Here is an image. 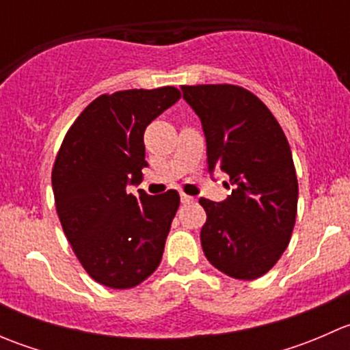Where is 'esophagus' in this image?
Segmentation results:
<instances>
[{
    "instance_id": "obj_1",
    "label": "esophagus",
    "mask_w": 350,
    "mask_h": 350,
    "mask_svg": "<svg viewBox=\"0 0 350 350\" xmlns=\"http://www.w3.org/2000/svg\"><path fill=\"white\" fill-rule=\"evenodd\" d=\"M193 201H195V198H193V196L181 195V203H183V204H189V203H193Z\"/></svg>"
}]
</instances>
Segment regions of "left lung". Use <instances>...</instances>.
<instances>
[{
    "mask_svg": "<svg viewBox=\"0 0 350 350\" xmlns=\"http://www.w3.org/2000/svg\"><path fill=\"white\" fill-rule=\"evenodd\" d=\"M183 98L201 120L208 171L230 178L232 195L201 198L206 221L201 247L227 276L256 280L280 260L291 239L298 179L289 144L269 108L234 84L183 86Z\"/></svg>",
    "mask_w": 350,
    "mask_h": 350,
    "instance_id": "obj_1",
    "label": "left lung"
}]
</instances>
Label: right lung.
Wrapping results in <instances>:
<instances>
[{
  "label": "right lung",
  "instance_id": "obj_1",
  "mask_svg": "<svg viewBox=\"0 0 350 350\" xmlns=\"http://www.w3.org/2000/svg\"><path fill=\"white\" fill-rule=\"evenodd\" d=\"M179 98L172 86L101 94L77 116L55 157L52 189L67 241L86 273L108 288H133L161 264L178 191L135 198L126 186L140 185L147 167V125Z\"/></svg>",
  "mask_w": 350,
  "mask_h": 350
}]
</instances>
